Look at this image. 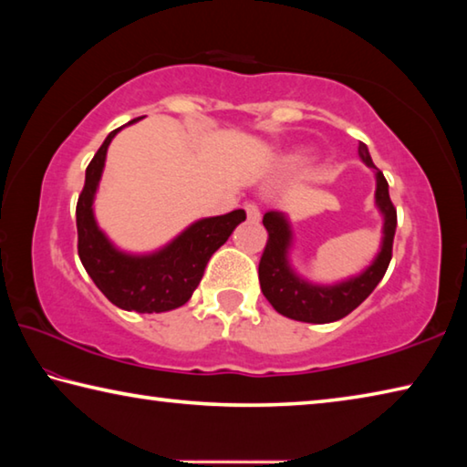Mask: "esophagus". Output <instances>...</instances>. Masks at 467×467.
Wrapping results in <instances>:
<instances>
[{
    "mask_svg": "<svg viewBox=\"0 0 467 467\" xmlns=\"http://www.w3.org/2000/svg\"><path fill=\"white\" fill-rule=\"evenodd\" d=\"M244 212H247L249 223H259V220H262V212H259V208H257L255 203L244 205Z\"/></svg>",
    "mask_w": 467,
    "mask_h": 467,
    "instance_id": "obj_1",
    "label": "esophagus"
}]
</instances>
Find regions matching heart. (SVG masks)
Returning a JSON list of instances; mask_svg holds the SVG:
<instances>
[{
    "label": "heart",
    "mask_w": 467,
    "mask_h": 467,
    "mask_svg": "<svg viewBox=\"0 0 467 467\" xmlns=\"http://www.w3.org/2000/svg\"><path fill=\"white\" fill-rule=\"evenodd\" d=\"M311 154H313V150H311L309 146H298V148H295V150H290V152L282 154L278 164H280L282 169L292 171V169L300 167V164H303V162L309 161Z\"/></svg>",
    "instance_id": "heart-1"
}]
</instances>
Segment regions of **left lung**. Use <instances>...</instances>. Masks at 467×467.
<instances>
[{"label": "left lung", "instance_id": "obj_1", "mask_svg": "<svg viewBox=\"0 0 467 467\" xmlns=\"http://www.w3.org/2000/svg\"><path fill=\"white\" fill-rule=\"evenodd\" d=\"M358 156L375 175V208L383 218L381 244L370 264L358 274L344 280L321 284L300 275L292 265L295 231L284 212H265L264 226L270 239L259 262V284L264 296L284 317L305 323H331L346 317L365 300L377 284L383 280L387 265L391 262V247L398 214L389 200V185L383 172L373 164L367 144L358 146Z\"/></svg>", "mask_w": 467, "mask_h": 467}]
</instances>
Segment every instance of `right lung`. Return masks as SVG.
Masks as SVG:
<instances>
[{
    "instance_id": "add662e5",
    "label": "right lung",
    "mask_w": 467,
    "mask_h": 467,
    "mask_svg": "<svg viewBox=\"0 0 467 467\" xmlns=\"http://www.w3.org/2000/svg\"><path fill=\"white\" fill-rule=\"evenodd\" d=\"M123 128L109 133L86 169V183L76 205L78 255L97 288L119 309L167 313L192 298L210 257L244 223L247 214L244 210H234L223 216L200 218L154 251L131 253L117 247L97 223L94 197L105 171L107 150Z\"/></svg>"
}]
</instances>
